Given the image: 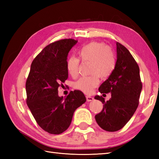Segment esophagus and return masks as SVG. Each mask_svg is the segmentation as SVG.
<instances>
[{
  "mask_svg": "<svg viewBox=\"0 0 159 159\" xmlns=\"http://www.w3.org/2000/svg\"><path fill=\"white\" fill-rule=\"evenodd\" d=\"M86 99L87 102H91V101H93V98L92 96H86Z\"/></svg>",
  "mask_w": 159,
  "mask_h": 159,
  "instance_id": "obj_1",
  "label": "esophagus"
}]
</instances>
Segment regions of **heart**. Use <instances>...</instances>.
<instances>
[{"label": "heart", "mask_w": 159, "mask_h": 159, "mask_svg": "<svg viewBox=\"0 0 159 159\" xmlns=\"http://www.w3.org/2000/svg\"><path fill=\"white\" fill-rule=\"evenodd\" d=\"M82 61L90 62L89 73L92 75L83 76L74 83V88L85 93H91L99 84V76L102 79L109 77L115 69L116 57L112 50L103 43L92 42L83 46L77 52ZM79 60L71 57L66 62L67 73L75 77L79 72Z\"/></svg>", "instance_id": "b5f03b06"}]
</instances>
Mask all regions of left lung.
I'll use <instances>...</instances> for the list:
<instances>
[{
  "label": "left lung",
  "mask_w": 159,
  "mask_h": 159,
  "mask_svg": "<svg viewBox=\"0 0 159 159\" xmlns=\"http://www.w3.org/2000/svg\"><path fill=\"white\" fill-rule=\"evenodd\" d=\"M117 46V61L112 74L99 87L101 93L111 92V98L105 102L102 96L94 98L104 104L102 111L95 116L103 130H120L135 112L142 89L139 67L130 52L119 42Z\"/></svg>",
  "instance_id": "left-lung-1"
}]
</instances>
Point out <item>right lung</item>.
Masks as SVG:
<instances>
[{
    "mask_svg": "<svg viewBox=\"0 0 159 159\" xmlns=\"http://www.w3.org/2000/svg\"><path fill=\"white\" fill-rule=\"evenodd\" d=\"M77 42L66 39L46 46L33 61L26 80L27 105L39 126L50 134L66 131L74 111L86 102L79 90L72 91L66 98L58 95L59 87L68 77L67 55Z\"/></svg>",
    "mask_w": 159,
    "mask_h": 159,
    "instance_id": "1",
    "label": "right lung"
}]
</instances>
